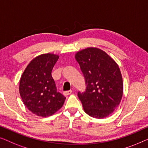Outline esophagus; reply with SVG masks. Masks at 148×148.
Returning a JSON list of instances; mask_svg holds the SVG:
<instances>
[{"mask_svg":"<svg viewBox=\"0 0 148 148\" xmlns=\"http://www.w3.org/2000/svg\"><path fill=\"white\" fill-rule=\"evenodd\" d=\"M72 93V90H69V91H66V92H63V94L64 96H69Z\"/></svg>","mask_w":148,"mask_h":148,"instance_id":"esophagus-1","label":"esophagus"}]
</instances>
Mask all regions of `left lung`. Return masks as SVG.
Wrapping results in <instances>:
<instances>
[{"mask_svg": "<svg viewBox=\"0 0 148 148\" xmlns=\"http://www.w3.org/2000/svg\"><path fill=\"white\" fill-rule=\"evenodd\" d=\"M86 84L84 93L78 92L85 112L96 119H104L114 112L123 94L119 66L104 50L89 47L75 54Z\"/></svg>", "mask_w": 148, "mask_h": 148, "instance_id": "obj_1", "label": "left lung"}]
</instances>
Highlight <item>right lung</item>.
Here are the masks:
<instances>
[{"label":"right lung","instance_id":"right-lung-1","mask_svg":"<svg viewBox=\"0 0 148 148\" xmlns=\"http://www.w3.org/2000/svg\"><path fill=\"white\" fill-rule=\"evenodd\" d=\"M59 56L42 54L32 60L22 74L19 94L25 106L33 114L47 117L61 108L65 97L56 92L51 73Z\"/></svg>","mask_w":148,"mask_h":148}]
</instances>
